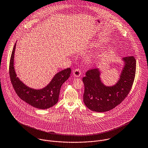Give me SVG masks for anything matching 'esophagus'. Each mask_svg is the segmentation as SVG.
Listing matches in <instances>:
<instances>
[{
  "label": "esophagus",
  "instance_id": "1",
  "mask_svg": "<svg viewBox=\"0 0 148 148\" xmlns=\"http://www.w3.org/2000/svg\"><path fill=\"white\" fill-rule=\"evenodd\" d=\"M81 74H82V72L80 69H76L73 72L74 76L76 77H79L81 75Z\"/></svg>",
  "mask_w": 148,
  "mask_h": 148
}]
</instances>
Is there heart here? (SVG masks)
<instances>
[{
    "instance_id": "b5f03b06",
    "label": "heart",
    "mask_w": 148,
    "mask_h": 148,
    "mask_svg": "<svg viewBox=\"0 0 148 148\" xmlns=\"http://www.w3.org/2000/svg\"><path fill=\"white\" fill-rule=\"evenodd\" d=\"M102 44V42L100 40H95L94 42H91L89 44V48H94L99 47ZM104 53V47L103 45H100L98 49L95 53V54L94 55V58H98L99 57L102 56L103 54Z\"/></svg>"
}]
</instances>
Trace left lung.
I'll return each instance as SVG.
<instances>
[{"instance_id": "left-lung-1", "label": "left lung", "mask_w": 148, "mask_h": 148, "mask_svg": "<svg viewBox=\"0 0 148 148\" xmlns=\"http://www.w3.org/2000/svg\"><path fill=\"white\" fill-rule=\"evenodd\" d=\"M123 67L117 82L106 86L100 77L99 68L87 71L83 77L84 85L83 100L85 105L92 111L105 112L113 109L127 97L134 82L136 60L133 56L122 59Z\"/></svg>"}]
</instances>
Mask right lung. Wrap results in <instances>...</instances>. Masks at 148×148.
I'll return each mask as SVG.
<instances>
[{
    "label": "right lung",
    "instance_id": "1",
    "mask_svg": "<svg viewBox=\"0 0 148 148\" xmlns=\"http://www.w3.org/2000/svg\"><path fill=\"white\" fill-rule=\"evenodd\" d=\"M16 44L14 45L10 60L9 75L16 94L30 106L38 109H46L56 105L59 100L62 85L70 77L71 68L57 73L49 83L42 89H35L30 88L17 77L15 71L14 59Z\"/></svg>",
    "mask_w": 148,
    "mask_h": 148
}]
</instances>
